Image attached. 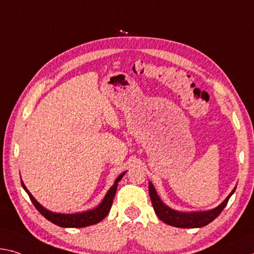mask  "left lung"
<instances>
[{"mask_svg": "<svg viewBox=\"0 0 254 254\" xmlns=\"http://www.w3.org/2000/svg\"><path fill=\"white\" fill-rule=\"evenodd\" d=\"M235 192V188L233 191L229 193L228 196L221 202L218 207H216L211 210L208 211H192V212H183L178 211L174 209L166 206L157 194L154 185L151 182H149V195L154 207V210L158 218L164 221L165 224L171 225V226L181 227V228H199L203 227L211 223L212 220L219 216L223 211V209L226 207L229 198H231L233 193Z\"/></svg>", "mask_w": 254, "mask_h": 254, "instance_id": "8db88e82", "label": "left lung"}]
</instances>
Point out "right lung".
<instances>
[{"mask_svg":"<svg viewBox=\"0 0 254 254\" xmlns=\"http://www.w3.org/2000/svg\"><path fill=\"white\" fill-rule=\"evenodd\" d=\"M124 174H126V172H123L122 174L115 180L113 187L108 190L105 198L103 199L99 206L91 209V210L76 212V214H58V212H52L50 210H47L46 208H44L42 204H40L38 201L31 195V193L27 190V188L25 187V184H23L22 181H21V184H22V188L25 189V191L28 193V195H29L31 202L34 203L36 209H37L40 214L45 217L47 220H50L51 223L58 225L60 227L78 228V227H86V226H90V225H95L105 218L111 210L113 200H114V196L116 193V189H118V184L121 181V179L124 176Z\"/></svg>","mask_w":254,"mask_h":254,"instance_id":"1","label":"right lung"}]
</instances>
